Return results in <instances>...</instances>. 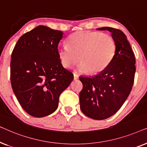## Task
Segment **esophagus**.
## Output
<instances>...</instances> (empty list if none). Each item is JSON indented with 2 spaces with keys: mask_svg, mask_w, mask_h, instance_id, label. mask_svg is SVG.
<instances>
[{
  "mask_svg": "<svg viewBox=\"0 0 147 147\" xmlns=\"http://www.w3.org/2000/svg\"><path fill=\"white\" fill-rule=\"evenodd\" d=\"M78 78H79V76H78V74H74V79L76 80H78Z\"/></svg>",
  "mask_w": 147,
  "mask_h": 147,
  "instance_id": "1",
  "label": "esophagus"
}]
</instances>
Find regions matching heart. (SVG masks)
Instances as JSON below:
<instances>
[{
	"instance_id": "b5f03b06",
	"label": "heart",
	"mask_w": 147,
	"mask_h": 147,
	"mask_svg": "<svg viewBox=\"0 0 147 147\" xmlns=\"http://www.w3.org/2000/svg\"><path fill=\"white\" fill-rule=\"evenodd\" d=\"M67 46L57 49L58 57L64 67H78L81 73L89 71L97 74L105 69L112 61L116 52V44L109 34L100 32L80 31L71 34Z\"/></svg>"
}]
</instances>
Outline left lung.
<instances>
[{
  "label": "left lung",
  "instance_id": "obj_1",
  "mask_svg": "<svg viewBox=\"0 0 147 147\" xmlns=\"http://www.w3.org/2000/svg\"><path fill=\"white\" fill-rule=\"evenodd\" d=\"M108 30L116 44L115 56L110 63L98 75L81 76L83 89L80 93V108L88 117L104 120L116 113L131 92L135 75V57L126 36L121 30Z\"/></svg>",
  "mask_w": 147,
  "mask_h": 147
}]
</instances>
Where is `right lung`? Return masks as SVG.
Returning <instances> with one entry per match:
<instances>
[{
	"label": "right lung",
	"instance_id": "obj_1",
	"mask_svg": "<svg viewBox=\"0 0 147 147\" xmlns=\"http://www.w3.org/2000/svg\"><path fill=\"white\" fill-rule=\"evenodd\" d=\"M63 35L39 25L23 34L12 52V88L22 108L34 117L55 112L60 94L73 81V74L58 57V44Z\"/></svg>",
	"mask_w": 147,
	"mask_h": 147
}]
</instances>
